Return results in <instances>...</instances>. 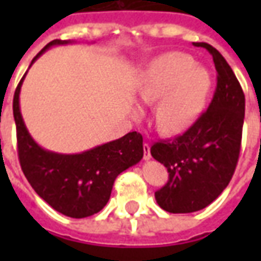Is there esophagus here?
Here are the masks:
<instances>
[{"label":"esophagus","mask_w":261,"mask_h":261,"mask_svg":"<svg viewBox=\"0 0 261 261\" xmlns=\"http://www.w3.org/2000/svg\"><path fill=\"white\" fill-rule=\"evenodd\" d=\"M144 159L148 161V159H151V147H149V144H144Z\"/></svg>","instance_id":"obj_1"}]
</instances>
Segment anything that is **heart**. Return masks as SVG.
Returning <instances> with one entry per match:
<instances>
[{"label":"heart","instance_id":"1","mask_svg":"<svg viewBox=\"0 0 261 261\" xmlns=\"http://www.w3.org/2000/svg\"><path fill=\"white\" fill-rule=\"evenodd\" d=\"M211 80L204 68L185 53L159 56L148 65L137 88L142 103L158 102L155 121L161 131L177 134L194 123L210 91Z\"/></svg>","mask_w":261,"mask_h":261}]
</instances>
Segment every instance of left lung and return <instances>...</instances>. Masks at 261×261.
<instances>
[{
	"label": "left lung",
	"instance_id": "8db88e82",
	"mask_svg": "<svg viewBox=\"0 0 261 261\" xmlns=\"http://www.w3.org/2000/svg\"><path fill=\"white\" fill-rule=\"evenodd\" d=\"M213 56L217 88L208 109L173 140H161L151 155L168 169L169 179L155 192L159 207L173 214L200 211L229 185L241 152L245 93L217 48L196 43Z\"/></svg>",
	"mask_w": 261,
	"mask_h": 261
}]
</instances>
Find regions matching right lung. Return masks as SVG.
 Segmentation results:
<instances>
[{"instance_id":"right-lung-1","label":"right lung","mask_w":261,"mask_h":261,"mask_svg":"<svg viewBox=\"0 0 261 261\" xmlns=\"http://www.w3.org/2000/svg\"><path fill=\"white\" fill-rule=\"evenodd\" d=\"M67 43L68 40L50 42L32 60V64L48 47ZM23 78L14 95L18 156L23 175L33 190L59 213L71 218L99 213L108 204L116 177L141 161L142 136L133 131L116 141L74 155L46 151L33 141L20 114L19 92Z\"/></svg>"}]
</instances>
